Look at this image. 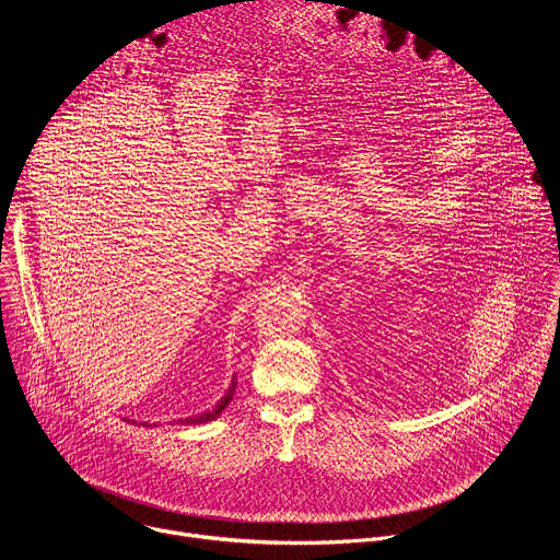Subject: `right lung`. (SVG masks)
I'll list each match as a JSON object with an SVG mask.
<instances>
[{
    "mask_svg": "<svg viewBox=\"0 0 560 560\" xmlns=\"http://www.w3.org/2000/svg\"><path fill=\"white\" fill-rule=\"evenodd\" d=\"M234 389H236V378L232 376V383H230L228 392H225V394L219 398L217 406H214L212 410H206V412H201V415H195V417H186V419H175L173 423H179V425H203V423H208V421H214L217 417H221V412L225 410V406L232 401ZM139 425H148V423H139Z\"/></svg>",
    "mask_w": 560,
    "mask_h": 560,
    "instance_id": "1",
    "label": "right lung"
}]
</instances>
